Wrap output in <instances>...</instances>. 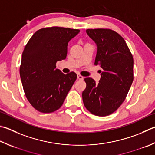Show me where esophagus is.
<instances>
[{
	"label": "esophagus",
	"mask_w": 155,
	"mask_h": 155,
	"mask_svg": "<svg viewBox=\"0 0 155 155\" xmlns=\"http://www.w3.org/2000/svg\"><path fill=\"white\" fill-rule=\"evenodd\" d=\"M77 78H78V79H79V80H83V78H84V77H83V76H81V74H78L77 75Z\"/></svg>",
	"instance_id": "esophagus-1"
}]
</instances>
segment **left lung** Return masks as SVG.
<instances>
[{"mask_svg": "<svg viewBox=\"0 0 155 155\" xmlns=\"http://www.w3.org/2000/svg\"><path fill=\"white\" fill-rule=\"evenodd\" d=\"M87 35L97 46L95 65L103 71L98 83L85 78L83 91L85 108L99 117L111 114L125 100L134 81V58L119 34L110 29H87Z\"/></svg>", "mask_w": 155, "mask_h": 155, "instance_id": "obj_1", "label": "left lung"}]
</instances>
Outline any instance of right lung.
<instances>
[{
	"label": "right lung",
	"instance_id": "right-lung-1",
	"mask_svg": "<svg viewBox=\"0 0 155 155\" xmlns=\"http://www.w3.org/2000/svg\"><path fill=\"white\" fill-rule=\"evenodd\" d=\"M79 32L69 28H44L25 46L19 74L26 97L36 110L51 113L62 106L77 75L74 72L64 74L56 69V62L65 60L68 42Z\"/></svg>",
	"mask_w": 155,
	"mask_h": 155
}]
</instances>
